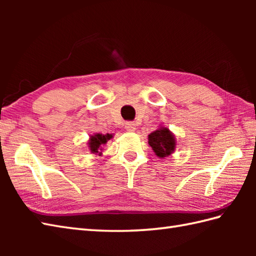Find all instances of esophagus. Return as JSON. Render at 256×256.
Returning <instances> with one entry per match:
<instances>
[{
	"label": "esophagus",
	"instance_id": "obj_1",
	"mask_svg": "<svg viewBox=\"0 0 256 256\" xmlns=\"http://www.w3.org/2000/svg\"><path fill=\"white\" fill-rule=\"evenodd\" d=\"M125 130H126L128 132H134L135 130H136V128H135L134 122H131V121L125 122Z\"/></svg>",
	"mask_w": 256,
	"mask_h": 256
}]
</instances>
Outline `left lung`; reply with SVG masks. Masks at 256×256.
Instances as JSON below:
<instances>
[{"mask_svg":"<svg viewBox=\"0 0 256 256\" xmlns=\"http://www.w3.org/2000/svg\"><path fill=\"white\" fill-rule=\"evenodd\" d=\"M148 144L158 157H166L176 148L175 138L167 128H162L148 135Z\"/></svg>","mask_w":256,"mask_h":256,"instance_id":"obj_1","label":"left lung"}]
</instances>
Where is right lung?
Masks as SVG:
<instances>
[{
	"instance_id": "1",
	"label": "right lung",
	"mask_w": 256,
	"mask_h": 256,
	"mask_svg": "<svg viewBox=\"0 0 256 256\" xmlns=\"http://www.w3.org/2000/svg\"><path fill=\"white\" fill-rule=\"evenodd\" d=\"M111 138H112L111 134H106V135L96 134L94 136H91L90 142H89V148L92 153H99L100 146L106 144L108 142V140H110Z\"/></svg>"
}]
</instances>
